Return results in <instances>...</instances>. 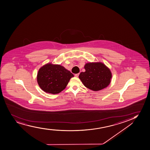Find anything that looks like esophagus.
Wrapping results in <instances>:
<instances>
[{
    "label": "esophagus",
    "mask_w": 150,
    "mask_h": 150,
    "mask_svg": "<svg viewBox=\"0 0 150 150\" xmlns=\"http://www.w3.org/2000/svg\"><path fill=\"white\" fill-rule=\"evenodd\" d=\"M79 75V73H78V74H76L75 75V76L76 77H78V76Z\"/></svg>",
    "instance_id": "34e87169"
}]
</instances>
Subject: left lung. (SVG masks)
Segmentation results:
<instances>
[{"mask_svg":"<svg viewBox=\"0 0 150 150\" xmlns=\"http://www.w3.org/2000/svg\"><path fill=\"white\" fill-rule=\"evenodd\" d=\"M85 72L79 77L86 87L93 91L103 89L109 85L112 74L110 69L101 62L88 63L84 66Z\"/></svg>","mask_w":150,"mask_h":150,"instance_id":"1","label":"left lung"}]
</instances>
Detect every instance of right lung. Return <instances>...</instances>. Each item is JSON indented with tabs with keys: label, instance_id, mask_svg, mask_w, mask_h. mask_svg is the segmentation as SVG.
Returning a JSON list of instances; mask_svg holds the SVG:
<instances>
[{
	"label": "right lung",
	"instance_id": "1",
	"mask_svg": "<svg viewBox=\"0 0 150 150\" xmlns=\"http://www.w3.org/2000/svg\"><path fill=\"white\" fill-rule=\"evenodd\" d=\"M73 74L60 65L47 64L39 69L37 80L45 92L58 94L65 88Z\"/></svg>",
	"mask_w": 150,
	"mask_h": 150
}]
</instances>
